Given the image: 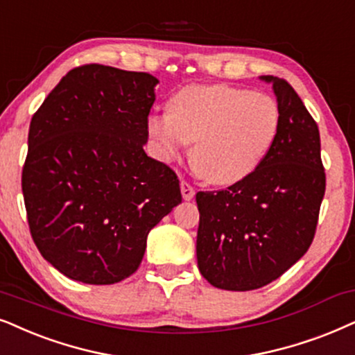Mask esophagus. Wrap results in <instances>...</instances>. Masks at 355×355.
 Here are the masks:
<instances>
[{"mask_svg":"<svg viewBox=\"0 0 355 355\" xmlns=\"http://www.w3.org/2000/svg\"><path fill=\"white\" fill-rule=\"evenodd\" d=\"M180 188H182V196H183V200H187V201L193 200V196H195V188H193V187L190 185V183L185 182V180H182Z\"/></svg>","mask_w":355,"mask_h":355,"instance_id":"obj_1","label":"esophagus"}]
</instances>
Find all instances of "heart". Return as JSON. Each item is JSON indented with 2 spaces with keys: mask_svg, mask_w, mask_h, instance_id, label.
Wrapping results in <instances>:
<instances>
[{
  "mask_svg": "<svg viewBox=\"0 0 355 355\" xmlns=\"http://www.w3.org/2000/svg\"><path fill=\"white\" fill-rule=\"evenodd\" d=\"M280 113L263 93L227 85H188L170 101V114H150L147 131L164 159L187 142L193 167L214 185H232L259 167L277 137Z\"/></svg>",
  "mask_w": 355,
  "mask_h": 355,
  "instance_id": "1",
  "label": "heart"
}]
</instances>
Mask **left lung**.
Here are the masks:
<instances>
[{"label": "left lung", "instance_id": "left-lung-1", "mask_svg": "<svg viewBox=\"0 0 355 355\" xmlns=\"http://www.w3.org/2000/svg\"><path fill=\"white\" fill-rule=\"evenodd\" d=\"M277 95V137L252 173L226 190L198 191L196 259L216 288L249 291L284 275L315 239L326 190L320 129L284 78Z\"/></svg>", "mask_w": 355, "mask_h": 355}]
</instances>
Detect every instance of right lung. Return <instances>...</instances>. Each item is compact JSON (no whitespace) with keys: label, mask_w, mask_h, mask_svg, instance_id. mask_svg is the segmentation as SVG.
Listing matches in <instances>:
<instances>
[{"label":"right lung","mask_w":355,"mask_h":355,"mask_svg":"<svg viewBox=\"0 0 355 355\" xmlns=\"http://www.w3.org/2000/svg\"><path fill=\"white\" fill-rule=\"evenodd\" d=\"M157 83L144 71L82 65L31 119L21 180L29 231L71 280L131 277L149 231L182 203L177 173L144 152Z\"/></svg>","instance_id":"1"}]
</instances>
